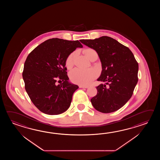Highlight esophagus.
Returning a JSON list of instances; mask_svg holds the SVG:
<instances>
[{"label":"esophagus","instance_id":"obj_1","mask_svg":"<svg viewBox=\"0 0 160 160\" xmlns=\"http://www.w3.org/2000/svg\"><path fill=\"white\" fill-rule=\"evenodd\" d=\"M79 88H88V86H83V85H80V86H79Z\"/></svg>","mask_w":160,"mask_h":160}]
</instances>
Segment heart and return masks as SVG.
I'll return each instance as SVG.
<instances>
[{
	"label": "heart",
	"instance_id": "b5f03b06",
	"mask_svg": "<svg viewBox=\"0 0 160 160\" xmlns=\"http://www.w3.org/2000/svg\"><path fill=\"white\" fill-rule=\"evenodd\" d=\"M95 51L92 48L86 49L85 51V54L87 58H90ZM74 53H72L67 58L66 65L68 68H70L73 64V59L74 57ZM97 75V72L94 69L83 70L81 68H75L70 72L69 76L72 81L78 84L88 85L91 83L92 80Z\"/></svg>",
	"mask_w": 160,
	"mask_h": 160
}]
</instances>
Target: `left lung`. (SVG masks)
Instances as JSON below:
<instances>
[{
	"label": "left lung",
	"mask_w": 160,
	"mask_h": 160,
	"mask_svg": "<svg viewBox=\"0 0 160 160\" xmlns=\"http://www.w3.org/2000/svg\"><path fill=\"white\" fill-rule=\"evenodd\" d=\"M80 41L95 50L102 65L97 81L105 84L96 88L97 94L90 100L92 105L100 112H116L129 100L138 82V64L134 55L129 48L107 36Z\"/></svg>",
	"instance_id": "left-lung-1"
}]
</instances>
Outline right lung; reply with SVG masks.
<instances>
[{
  "label": "right lung",
  "instance_id": "obj_1",
  "mask_svg": "<svg viewBox=\"0 0 160 160\" xmlns=\"http://www.w3.org/2000/svg\"><path fill=\"white\" fill-rule=\"evenodd\" d=\"M82 48L78 41L52 38L38 46L28 55L22 74L25 89L42 112L58 115L69 108L79 87L68 81L66 62L77 48ZM57 79L64 82L56 85Z\"/></svg>",
  "mask_w": 160,
  "mask_h": 160
}]
</instances>
